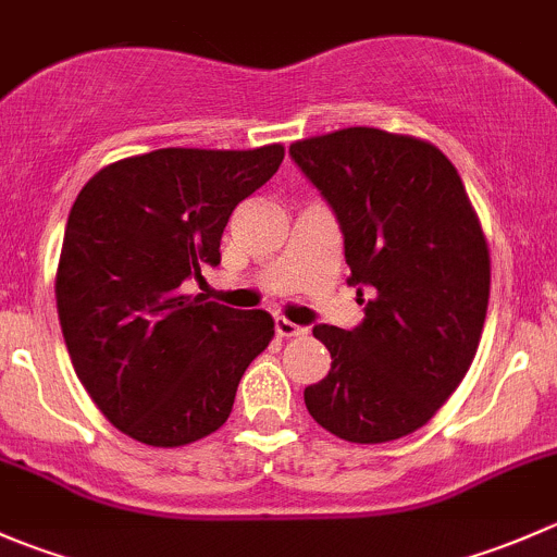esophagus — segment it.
Listing matches in <instances>:
<instances>
[{"label": "esophagus", "mask_w": 557, "mask_h": 557, "mask_svg": "<svg viewBox=\"0 0 557 557\" xmlns=\"http://www.w3.org/2000/svg\"><path fill=\"white\" fill-rule=\"evenodd\" d=\"M274 331H277V336H285V339H288V336H305L307 334L305 325L290 323L288 318H277V320H274Z\"/></svg>", "instance_id": "1"}]
</instances>
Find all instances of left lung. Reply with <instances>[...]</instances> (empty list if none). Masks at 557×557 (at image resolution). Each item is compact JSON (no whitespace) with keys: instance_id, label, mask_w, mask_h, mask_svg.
I'll list each match as a JSON object with an SVG mask.
<instances>
[{"instance_id":"obj_1","label":"left lung","mask_w":557,"mask_h":557,"mask_svg":"<svg viewBox=\"0 0 557 557\" xmlns=\"http://www.w3.org/2000/svg\"><path fill=\"white\" fill-rule=\"evenodd\" d=\"M345 234L352 331L314 325L331 372L305 391L310 414L356 445L429 423L469 372L491 296V252L463 180L436 145L352 126L290 145Z\"/></svg>"}]
</instances>
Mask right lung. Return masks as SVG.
<instances>
[{"label":"right lung","instance_id":"right-lung-1","mask_svg":"<svg viewBox=\"0 0 557 557\" xmlns=\"http://www.w3.org/2000/svg\"><path fill=\"white\" fill-rule=\"evenodd\" d=\"M283 156V145L161 148L104 166L77 194L55 307L77 380L132 440L183 447L221 429L272 342L269 312L194 299L183 283L221 263L234 207Z\"/></svg>","mask_w":557,"mask_h":557}]
</instances>
